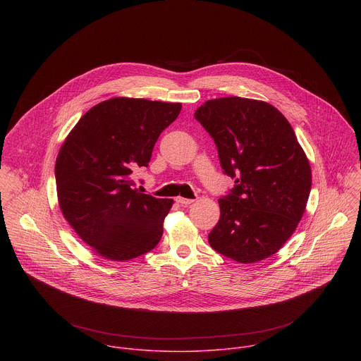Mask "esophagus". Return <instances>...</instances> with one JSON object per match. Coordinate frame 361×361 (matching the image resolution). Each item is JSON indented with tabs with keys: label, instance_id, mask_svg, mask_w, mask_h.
Here are the masks:
<instances>
[{
	"label": "esophagus",
	"instance_id": "34e87169",
	"mask_svg": "<svg viewBox=\"0 0 361 361\" xmlns=\"http://www.w3.org/2000/svg\"><path fill=\"white\" fill-rule=\"evenodd\" d=\"M176 201H177V202H180L181 205H188V204L194 202V200H191V198H184V197H177V198H176Z\"/></svg>",
	"mask_w": 361,
	"mask_h": 361
}]
</instances>
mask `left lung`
Returning a JSON list of instances; mask_svg holds the SVG:
<instances>
[{"instance_id": "obj_1", "label": "left lung", "mask_w": 361, "mask_h": 361, "mask_svg": "<svg viewBox=\"0 0 361 361\" xmlns=\"http://www.w3.org/2000/svg\"><path fill=\"white\" fill-rule=\"evenodd\" d=\"M217 147L221 169L235 178L219 200L210 245L241 264L276 254L295 231L312 190V169L287 118L260 99L224 97L194 113Z\"/></svg>"}]
</instances>
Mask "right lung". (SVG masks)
Here are the masks:
<instances>
[{"label": "right lung", "instance_id": "1", "mask_svg": "<svg viewBox=\"0 0 361 361\" xmlns=\"http://www.w3.org/2000/svg\"><path fill=\"white\" fill-rule=\"evenodd\" d=\"M180 102L116 97L90 109L63 142L56 161L61 213L90 248L127 262L159 244L173 200L134 187L157 138L180 114Z\"/></svg>", "mask_w": 361, "mask_h": 361}]
</instances>
